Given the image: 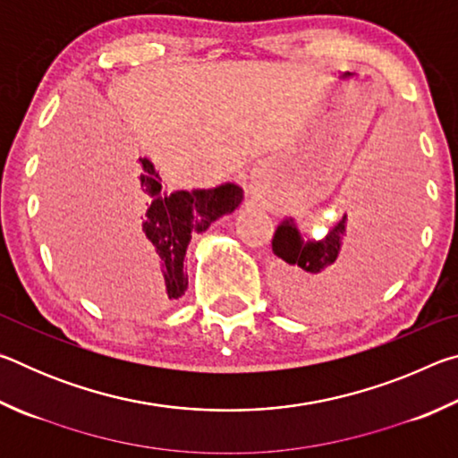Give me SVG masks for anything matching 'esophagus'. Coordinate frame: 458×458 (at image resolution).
<instances>
[{
	"mask_svg": "<svg viewBox=\"0 0 458 458\" xmlns=\"http://www.w3.org/2000/svg\"><path fill=\"white\" fill-rule=\"evenodd\" d=\"M248 191H250L252 196H260V191H262V175H260V172L252 174V180H250V185H248Z\"/></svg>",
	"mask_w": 458,
	"mask_h": 458,
	"instance_id": "obj_1",
	"label": "esophagus"
}]
</instances>
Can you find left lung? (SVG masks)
Returning <instances> with one entry per match:
<instances>
[{
	"label": "left lung",
	"mask_w": 458,
	"mask_h": 458,
	"mask_svg": "<svg viewBox=\"0 0 458 458\" xmlns=\"http://www.w3.org/2000/svg\"><path fill=\"white\" fill-rule=\"evenodd\" d=\"M363 228L358 242L341 259L347 214L341 216L325 236L313 238L301 232L293 216H284L273 236V252L284 270V294L301 311L325 303V297L353 294L377 281V268L387 259L398 236V218L390 201L371 190L363 206Z\"/></svg>",
	"instance_id": "1"
}]
</instances>
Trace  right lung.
Returning <instances> with one entry per match:
<instances>
[{"label": "right lung", "instance_id": "add662e5", "mask_svg": "<svg viewBox=\"0 0 458 458\" xmlns=\"http://www.w3.org/2000/svg\"><path fill=\"white\" fill-rule=\"evenodd\" d=\"M135 182L147 201L141 224V248L164 284V294L180 299L188 289L185 275V252L191 236L201 234L222 216L236 210L244 191L234 182H226L208 190H175L167 193L164 182L151 159L139 157Z\"/></svg>", "mask_w": 458, "mask_h": 458}]
</instances>
